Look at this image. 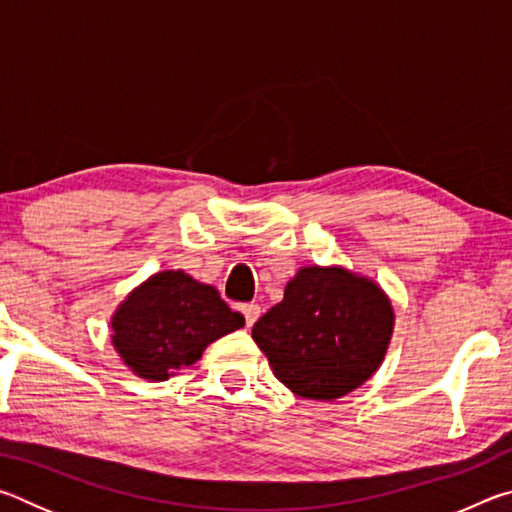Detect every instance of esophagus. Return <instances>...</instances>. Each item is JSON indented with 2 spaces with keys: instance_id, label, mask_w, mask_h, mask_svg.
<instances>
[{
  "instance_id": "34e87169",
  "label": "esophagus",
  "mask_w": 512,
  "mask_h": 512,
  "mask_svg": "<svg viewBox=\"0 0 512 512\" xmlns=\"http://www.w3.org/2000/svg\"><path fill=\"white\" fill-rule=\"evenodd\" d=\"M241 314L246 318V325L253 327L257 323V318L262 316V307H259L257 302H246V305H241Z\"/></svg>"
}]
</instances>
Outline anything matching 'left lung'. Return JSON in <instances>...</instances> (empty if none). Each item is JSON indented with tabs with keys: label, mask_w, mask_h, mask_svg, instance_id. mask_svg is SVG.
<instances>
[{
	"label": "left lung",
	"mask_w": 512,
	"mask_h": 512,
	"mask_svg": "<svg viewBox=\"0 0 512 512\" xmlns=\"http://www.w3.org/2000/svg\"><path fill=\"white\" fill-rule=\"evenodd\" d=\"M393 307L377 284L343 268H300L253 327L275 377L307 400H336L384 361Z\"/></svg>",
	"instance_id": "left-lung-1"
}]
</instances>
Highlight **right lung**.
I'll return each instance as SVG.
<instances>
[{"instance_id":"right-lung-1","label":"right lung","mask_w":512,"mask_h":512,"mask_svg":"<svg viewBox=\"0 0 512 512\" xmlns=\"http://www.w3.org/2000/svg\"><path fill=\"white\" fill-rule=\"evenodd\" d=\"M244 327V316L219 291L183 271L153 275L135 289L112 318V343L133 372L169 379L171 370L192 366L212 341Z\"/></svg>"}]
</instances>
